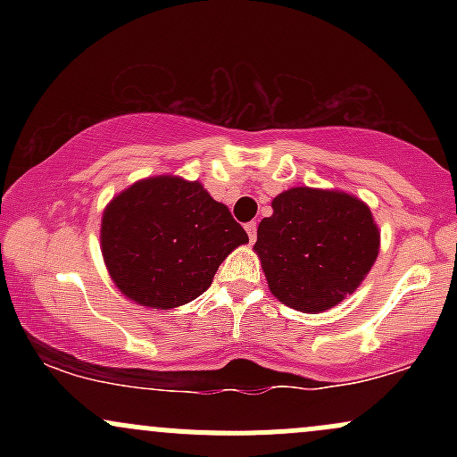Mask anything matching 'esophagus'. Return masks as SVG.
I'll use <instances>...</instances> for the list:
<instances>
[{
	"instance_id": "34e87169",
	"label": "esophagus",
	"mask_w": 457,
	"mask_h": 457,
	"mask_svg": "<svg viewBox=\"0 0 457 457\" xmlns=\"http://www.w3.org/2000/svg\"><path fill=\"white\" fill-rule=\"evenodd\" d=\"M245 229H246V234H249V240H251V243H253V240H255V234H258V225H255L253 221H251V223H246V225H245Z\"/></svg>"
}]
</instances>
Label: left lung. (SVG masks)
<instances>
[{"label":"left lung","instance_id":"8db88e82","mask_svg":"<svg viewBox=\"0 0 457 457\" xmlns=\"http://www.w3.org/2000/svg\"><path fill=\"white\" fill-rule=\"evenodd\" d=\"M378 246V225L361 199L295 187L272 199V214L262 219L253 249L283 305L320 313L361 286Z\"/></svg>","mask_w":457,"mask_h":457}]
</instances>
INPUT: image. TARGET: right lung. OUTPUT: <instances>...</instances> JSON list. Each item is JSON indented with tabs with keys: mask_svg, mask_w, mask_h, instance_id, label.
<instances>
[{
	"mask_svg": "<svg viewBox=\"0 0 457 457\" xmlns=\"http://www.w3.org/2000/svg\"><path fill=\"white\" fill-rule=\"evenodd\" d=\"M249 236L199 182L154 176L124 188L101 223L104 264L137 305L174 309L211 287L214 272Z\"/></svg>",
	"mask_w": 457,
	"mask_h": 457,
	"instance_id": "obj_1",
	"label": "right lung"
}]
</instances>
